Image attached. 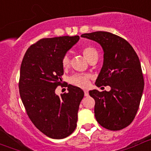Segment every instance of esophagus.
I'll use <instances>...</instances> for the list:
<instances>
[{
	"mask_svg": "<svg viewBox=\"0 0 151 151\" xmlns=\"http://www.w3.org/2000/svg\"><path fill=\"white\" fill-rule=\"evenodd\" d=\"M84 95L86 97L89 96V92H88V90H84Z\"/></svg>",
	"mask_w": 151,
	"mask_h": 151,
	"instance_id": "obj_1",
	"label": "esophagus"
}]
</instances>
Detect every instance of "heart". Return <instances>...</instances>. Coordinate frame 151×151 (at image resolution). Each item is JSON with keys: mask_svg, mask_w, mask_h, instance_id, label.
Wrapping results in <instances>:
<instances>
[{"mask_svg": "<svg viewBox=\"0 0 151 151\" xmlns=\"http://www.w3.org/2000/svg\"><path fill=\"white\" fill-rule=\"evenodd\" d=\"M82 53L83 56L86 57L89 62L92 61L94 59L98 58V52L96 49L92 46H86L82 48ZM70 65V56L68 53L64 55L62 58V65L64 68H67ZM90 75L89 74L77 73L74 74L71 77H70V83L75 85L76 86L81 88H85L89 85Z\"/></svg>", "mask_w": 151, "mask_h": 151, "instance_id": "b5f03b06", "label": "heart"}]
</instances>
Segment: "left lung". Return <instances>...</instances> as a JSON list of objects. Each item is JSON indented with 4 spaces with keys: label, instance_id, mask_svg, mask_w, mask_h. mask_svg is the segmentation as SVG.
I'll return each instance as SVG.
<instances>
[{
    "label": "left lung",
    "instance_id": "8db88e82",
    "mask_svg": "<svg viewBox=\"0 0 151 151\" xmlns=\"http://www.w3.org/2000/svg\"><path fill=\"white\" fill-rule=\"evenodd\" d=\"M104 49V65L95 84L111 86L109 92H89L95 99V116L101 126L119 131L134 120L142 95L144 78L138 56L125 39L106 31L81 34Z\"/></svg>",
    "mask_w": 151,
    "mask_h": 151
}]
</instances>
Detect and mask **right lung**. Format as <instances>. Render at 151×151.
Here are the masks:
<instances>
[{
    "label": "right lung",
    "mask_w": 151,
    "mask_h": 151,
    "mask_svg": "<svg viewBox=\"0 0 151 151\" xmlns=\"http://www.w3.org/2000/svg\"><path fill=\"white\" fill-rule=\"evenodd\" d=\"M79 36L41 39L25 52L20 66L19 91L27 114L42 133L52 139L70 135L77 126L83 91L68 85V92L55 93L62 86V58Z\"/></svg>",
    "instance_id": "right-lung-1"
}]
</instances>
